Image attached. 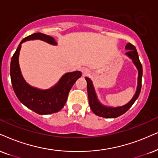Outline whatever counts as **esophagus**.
<instances>
[{
	"mask_svg": "<svg viewBox=\"0 0 158 158\" xmlns=\"http://www.w3.org/2000/svg\"><path fill=\"white\" fill-rule=\"evenodd\" d=\"M82 73L84 75H87L89 73V71L87 69H82Z\"/></svg>",
	"mask_w": 158,
	"mask_h": 158,
	"instance_id": "1",
	"label": "esophagus"
}]
</instances>
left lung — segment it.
<instances>
[{
  "label": "left lung",
  "instance_id": "left-lung-1",
  "mask_svg": "<svg viewBox=\"0 0 158 158\" xmlns=\"http://www.w3.org/2000/svg\"><path fill=\"white\" fill-rule=\"evenodd\" d=\"M125 49L128 50L125 53L127 57L132 60L133 64L137 68L138 71H139V76H138V85L137 89L135 91V95H133L132 99L129 101L128 103L125 105L122 106L118 107H110L106 106L98 101L97 95L95 93V88H94L93 84L92 82L91 79L88 77H85L86 81H87V94H88V100L89 104L90 109L97 116L101 117H105V118H116V117H119L123 114H125L128 109L132 106V105L136 101L140 94L141 89V78H142V65L140 60H139V55H138L137 50L135 47L131 43L127 44L125 46Z\"/></svg>",
  "mask_w": 158,
  "mask_h": 158
}]
</instances>
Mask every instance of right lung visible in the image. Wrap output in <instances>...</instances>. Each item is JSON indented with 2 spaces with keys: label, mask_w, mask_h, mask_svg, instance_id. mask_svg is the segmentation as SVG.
<instances>
[{
  "label": "right lung",
  "mask_w": 158,
  "mask_h": 158,
  "mask_svg": "<svg viewBox=\"0 0 158 158\" xmlns=\"http://www.w3.org/2000/svg\"><path fill=\"white\" fill-rule=\"evenodd\" d=\"M35 39L57 45L54 38L41 33H33L25 38L18 46L11 58L10 65L11 85L18 99L25 106L39 114H49L57 112L63 109L67 101L70 89L76 81L81 77V73L79 71L66 73L50 89H41L28 85L21 73L19 65V55L22 44L26 41Z\"/></svg>",
  "instance_id": "obj_1"
}]
</instances>
